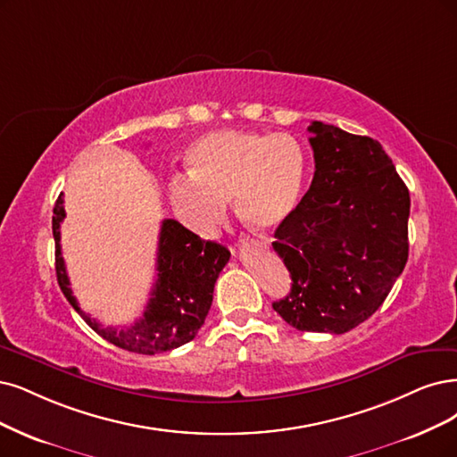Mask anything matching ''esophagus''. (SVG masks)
I'll return each instance as SVG.
<instances>
[{
  "label": "esophagus",
  "instance_id": "obj_1",
  "mask_svg": "<svg viewBox=\"0 0 457 457\" xmlns=\"http://www.w3.org/2000/svg\"><path fill=\"white\" fill-rule=\"evenodd\" d=\"M254 245V246H265V243H260V241H254V239H241V245Z\"/></svg>",
  "mask_w": 457,
  "mask_h": 457
}]
</instances>
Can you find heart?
<instances>
[{
    "mask_svg": "<svg viewBox=\"0 0 457 457\" xmlns=\"http://www.w3.org/2000/svg\"><path fill=\"white\" fill-rule=\"evenodd\" d=\"M188 177L169 186L179 216L199 235H211L228 214V201L248 226L273 229L299 203L307 160L290 135L214 131L186 156Z\"/></svg>",
    "mask_w": 457,
    "mask_h": 457,
    "instance_id": "1",
    "label": "heart"
}]
</instances>
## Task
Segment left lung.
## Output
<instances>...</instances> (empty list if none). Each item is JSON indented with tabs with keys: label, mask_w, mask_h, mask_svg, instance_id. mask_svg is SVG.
Returning a JSON list of instances; mask_svg holds the SVG:
<instances>
[{
	"label": "left lung",
	"mask_w": 457,
	"mask_h": 457,
	"mask_svg": "<svg viewBox=\"0 0 457 457\" xmlns=\"http://www.w3.org/2000/svg\"><path fill=\"white\" fill-rule=\"evenodd\" d=\"M314 179L275 231L292 277L273 309L299 331L341 335L373 316L409 260L411 195L382 145L312 122Z\"/></svg>",
	"instance_id": "left-lung-1"
}]
</instances>
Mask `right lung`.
I'll return each instance as SVG.
<instances>
[{
	"label": "right lung",
	"mask_w": 457,
	"mask_h": 457,
	"mask_svg": "<svg viewBox=\"0 0 457 457\" xmlns=\"http://www.w3.org/2000/svg\"><path fill=\"white\" fill-rule=\"evenodd\" d=\"M63 218L65 209L60 194L53 216L58 284L65 299L97 335L118 348L148 353V356L179 348L194 339L209 314L214 282L229 262L231 254L226 246L214 241H203L177 220H163L156 258L158 275L143 316L128 328H105L96 318L80 311L71 292L60 245Z\"/></svg>",
	"instance_id": "obj_1"
}]
</instances>
